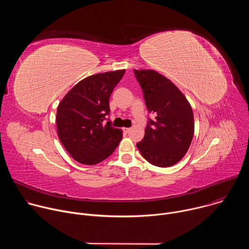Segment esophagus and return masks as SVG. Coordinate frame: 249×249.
<instances>
[{
    "label": "esophagus",
    "mask_w": 249,
    "mask_h": 249,
    "mask_svg": "<svg viewBox=\"0 0 249 249\" xmlns=\"http://www.w3.org/2000/svg\"><path fill=\"white\" fill-rule=\"evenodd\" d=\"M130 130H131L130 128H123V132H124V133H129Z\"/></svg>",
    "instance_id": "obj_1"
}]
</instances>
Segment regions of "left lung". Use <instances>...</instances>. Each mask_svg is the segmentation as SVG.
<instances>
[{
  "instance_id": "left-lung-1",
  "label": "left lung",
  "mask_w": 249,
  "mask_h": 249,
  "mask_svg": "<svg viewBox=\"0 0 249 249\" xmlns=\"http://www.w3.org/2000/svg\"><path fill=\"white\" fill-rule=\"evenodd\" d=\"M144 93L149 113L145 136L137 148L150 163L160 167L178 162L188 151L194 135L192 108L183 95L164 76L153 70H134Z\"/></svg>"
}]
</instances>
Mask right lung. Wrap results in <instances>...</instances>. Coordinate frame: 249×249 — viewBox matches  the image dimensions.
Masks as SVG:
<instances>
[{"mask_svg":"<svg viewBox=\"0 0 249 249\" xmlns=\"http://www.w3.org/2000/svg\"><path fill=\"white\" fill-rule=\"evenodd\" d=\"M125 70L89 76L71 89L57 108V131L64 148L77 161L93 165L107 159L122 139L109 115V98ZM107 123H105V121Z\"/></svg>","mask_w":249,"mask_h":249,"instance_id":"add662e5","label":"right lung"}]
</instances>
